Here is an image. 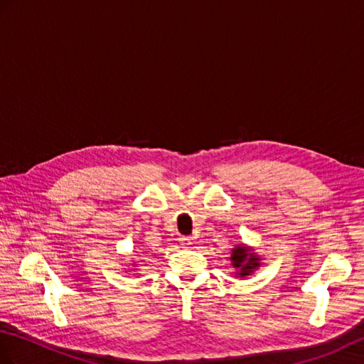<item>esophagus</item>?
I'll return each mask as SVG.
<instances>
[{"label": "esophagus", "mask_w": 364, "mask_h": 364, "mask_svg": "<svg viewBox=\"0 0 364 364\" xmlns=\"http://www.w3.org/2000/svg\"><path fill=\"white\" fill-rule=\"evenodd\" d=\"M191 242H193V239H191L190 236H181V237H179V244H181L182 247H188Z\"/></svg>", "instance_id": "34e87169"}]
</instances>
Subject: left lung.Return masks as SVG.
Wrapping results in <instances>:
<instances>
[{
	"instance_id": "1",
	"label": "left lung",
	"mask_w": 364,
	"mask_h": 364,
	"mask_svg": "<svg viewBox=\"0 0 364 364\" xmlns=\"http://www.w3.org/2000/svg\"><path fill=\"white\" fill-rule=\"evenodd\" d=\"M232 261H233V267L239 269V274H241V277H245V274L252 273L253 269L259 267L258 256L249 253V249H247V247H236L232 255Z\"/></svg>"
}]
</instances>
